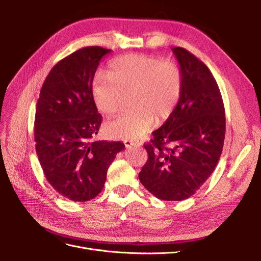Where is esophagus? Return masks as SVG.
<instances>
[{
	"instance_id": "34e87169",
	"label": "esophagus",
	"mask_w": 261,
	"mask_h": 261,
	"mask_svg": "<svg viewBox=\"0 0 261 261\" xmlns=\"http://www.w3.org/2000/svg\"><path fill=\"white\" fill-rule=\"evenodd\" d=\"M143 146V143L139 140H126L125 141V147L127 149H130L133 147H140Z\"/></svg>"
}]
</instances>
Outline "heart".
<instances>
[{
    "mask_svg": "<svg viewBox=\"0 0 261 261\" xmlns=\"http://www.w3.org/2000/svg\"><path fill=\"white\" fill-rule=\"evenodd\" d=\"M92 94L97 108L106 115L121 111L125 97L129 112L105 125L113 139H137L153 123H161L174 112L181 94V75L172 61L147 54H127L109 63L108 75L94 80Z\"/></svg>",
    "mask_w": 261,
    "mask_h": 261,
    "instance_id": "heart-1",
    "label": "heart"
}]
</instances>
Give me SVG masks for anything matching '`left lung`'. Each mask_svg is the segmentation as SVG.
Instances as JSON below:
<instances>
[{"label": "left lung", "mask_w": 261, "mask_h": 261, "mask_svg": "<svg viewBox=\"0 0 261 261\" xmlns=\"http://www.w3.org/2000/svg\"><path fill=\"white\" fill-rule=\"evenodd\" d=\"M181 75L178 103L144 145L148 160L139 180L156 198L193 196L215 171L225 137V111L210 69L187 50L172 48Z\"/></svg>", "instance_id": "8db88e82"}]
</instances>
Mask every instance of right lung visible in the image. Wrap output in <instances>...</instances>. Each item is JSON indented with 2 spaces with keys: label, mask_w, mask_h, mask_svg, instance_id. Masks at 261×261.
Wrapping results in <instances>:
<instances>
[{
  "label": "right lung",
  "mask_w": 261,
  "mask_h": 261,
  "mask_svg": "<svg viewBox=\"0 0 261 261\" xmlns=\"http://www.w3.org/2000/svg\"><path fill=\"white\" fill-rule=\"evenodd\" d=\"M111 50L87 46L61 60L46 76L37 102L35 141L46 180L60 195L87 201L103 189L121 141H92L100 128L92 82Z\"/></svg>",
  "instance_id": "1"
}]
</instances>
